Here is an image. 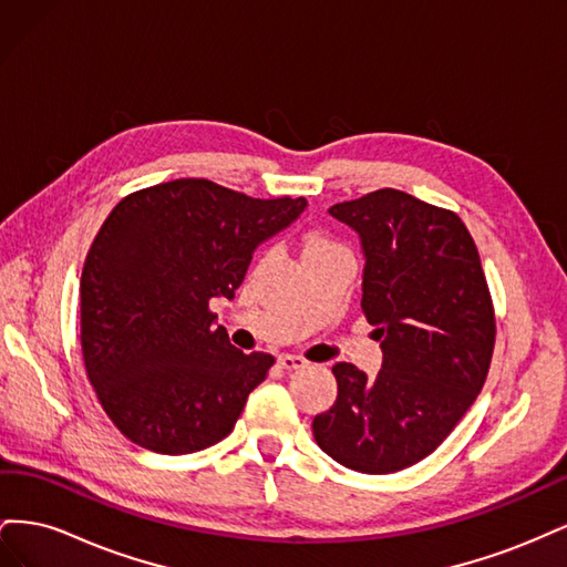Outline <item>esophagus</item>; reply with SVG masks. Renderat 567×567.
I'll list each match as a JSON object with an SVG mask.
<instances>
[{
	"instance_id": "esophagus-1",
	"label": "esophagus",
	"mask_w": 567,
	"mask_h": 567,
	"mask_svg": "<svg viewBox=\"0 0 567 567\" xmlns=\"http://www.w3.org/2000/svg\"><path fill=\"white\" fill-rule=\"evenodd\" d=\"M279 367L286 371H298L307 367V359L298 357V354H279Z\"/></svg>"
}]
</instances>
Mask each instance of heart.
Returning a JSON list of instances; mask_svg holds the SVG:
<instances>
[{
    "mask_svg": "<svg viewBox=\"0 0 567 567\" xmlns=\"http://www.w3.org/2000/svg\"><path fill=\"white\" fill-rule=\"evenodd\" d=\"M323 246H336L333 241H329V238L326 236H310L307 238V244H305V250H312V248H323Z\"/></svg>",
    "mask_w": 567,
    "mask_h": 567,
    "instance_id": "b5f03b06",
    "label": "heart"
}]
</instances>
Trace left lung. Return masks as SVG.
<instances>
[{
    "mask_svg": "<svg viewBox=\"0 0 567 567\" xmlns=\"http://www.w3.org/2000/svg\"><path fill=\"white\" fill-rule=\"evenodd\" d=\"M329 213L362 238V312L383 369L367 379L338 362L336 404L312 433L342 466L398 473L431 456L485 385L496 338L489 286L473 236L447 208L379 188Z\"/></svg>",
    "mask_w": 567,
    "mask_h": 567,
    "instance_id": "8db88e82",
    "label": "left lung"
}]
</instances>
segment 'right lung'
Segmentation results:
<instances>
[{
  "instance_id": "obj_1",
  "label": "right lung",
  "mask_w": 567,
  "mask_h": 567,
  "mask_svg": "<svg viewBox=\"0 0 567 567\" xmlns=\"http://www.w3.org/2000/svg\"><path fill=\"white\" fill-rule=\"evenodd\" d=\"M305 198H250L210 179H175L120 200L80 279L87 379L113 425L156 454L225 440L274 357L236 350L213 298H234L252 250Z\"/></svg>"
}]
</instances>
